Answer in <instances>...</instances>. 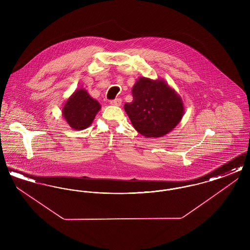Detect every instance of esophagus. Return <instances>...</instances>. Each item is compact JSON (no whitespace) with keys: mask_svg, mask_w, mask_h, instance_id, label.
I'll return each instance as SVG.
<instances>
[{"mask_svg":"<svg viewBox=\"0 0 250 250\" xmlns=\"http://www.w3.org/2000/svg\"><path fill=\"white\" fill-rule=\"evenodd\" d=\"M121 104H122V99L121 98H116V99L110 101V105H112V106L118 107V106H121Z\"/></svg>","mask_w":250,"mask_h":250,"instance_id":"1","label":"esophagus"}]
</instances>
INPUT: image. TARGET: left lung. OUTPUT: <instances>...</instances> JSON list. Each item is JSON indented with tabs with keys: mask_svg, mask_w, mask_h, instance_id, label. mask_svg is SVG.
Returning <instances> with one entry per match:
<instances>
[{
	"mask_svg": "<svg viewBox=\"0 0 250 250\" xmlns=\"http://www.w3.org/2000/svg\"><path fill=\"white\" fill-rule=\"evenodd\" d=\"M133 101L125 104L134 128L145 138H159L172 130L185 113L181 96L162 79L141 77L132 88Z\"/></svg>",
	"mask_w": 250,
	"mask_h": 250,
	"instance_id": "8db88e82",
	"label": "left lung"
}]
</instances>
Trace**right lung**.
<instances>
[{
    "mask_svg": "<svg viewBox=\"0 0 250 250\" xmlns=\"http://www.w3.org/2000/svg\"><path fill=\"white\" fill-rule=\"evenodd\" d=\"M101 105L85 89H78L66 100L62 109V117L75 130H83L90 126Z\"/></svg>",
    "mask_w": 250,
    "mask_h": 250,
    "instance_id": "1",
    "label": "right lung"
}]
</instances>
